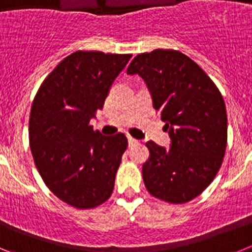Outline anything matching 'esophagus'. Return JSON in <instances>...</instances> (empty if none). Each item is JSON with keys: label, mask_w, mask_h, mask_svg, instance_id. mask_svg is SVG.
<instances>
[{"label": "esophagus", "mask_w": 252, "mask_h": 252, "mask_svg": "<svg viewBox=\"0 0 252 252\" xmlns=\"http://www.w3.org/2000/svg\"><path fill=\"white\" fill-rule=\"evenodd\" d=\"M127 141H128V145L130 146L135 145V144H139V141H137L136 139H133V137H131V136H127Z\"/></svg>", "instance_id": "34e87169"}]
</instances>
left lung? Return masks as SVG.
<instances>
[{
	"mask_svg": "<svg viewBox=\"0 0 252 252\" xmlns=\"http://www.w3.org/2000/svg\"><path fill=\"white\" fill-rule=\"evenodd\" d=\"M127 74H139L160 111L170 148L146 142V189L170 203H186L215 179L227 144L226 106L203 69L183 53L157 49L135 57Z\"/></svg>",
	"mask_w": 252,
	"mask_h": 252,
	"instance_id": "1",
	"label": "left lung"
}]
</instances>
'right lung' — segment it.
<instances>
[{"instance_id": "add662e5", "label": "right lung", "mask_w": 252, "mask_h": 252, "mask_svg": "<svg viewBox=\"0 0 252 252\" xmlns=\"http://www.w3.org/2000/svg\"><path fill=\"white\" fill-rule=\"evenodd\" d=\"M131 54L75 51L40 86L29 122L30 148L51 192L77 208H93L112 194L127 139L104 136L90 121Z\"/></svg>"}]
</instances>
